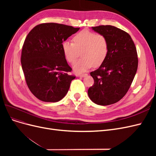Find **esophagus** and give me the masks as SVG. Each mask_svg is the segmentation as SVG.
I'll use <instances>...</instances> for the list:
<instances>
[{
    "label": "esophagus",
    "instance_id": "esophagus-1",
    "mask_svg": "<svg viewBox=\"0 0 156 156\" xmlns=\"http://www.w3.org/2000/svg\"><path fill=\"white\" fill-rule=\"evenodd\" d=\"M87 73H83V74H79V75H77V76H78V77H84L87 76Z\"/></svg>",
    "mask_w": 156,
    "mask_h": 156
}]
</instances>
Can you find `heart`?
<instances>
[{
    "mask_svg": "<svg viewBox=\"0 0 156 156\" xmlns=\"http://www.w3.org/2000/svg\"><path fill=\"white\" fill-rule=\"evenodd\" d=\"M73 41H64L62 49L64 57L68 62L74 63L80 53L82 58L73 65L76 73H81L88 69L98 67L106 59L108 53V42L107 37L101 34L83 30L73 37Z\"/></svg>",
    "mask_w": 156,
    "mask_h": 156,
    "instance_id": "obj_1",
    "label": "heart"
}]
</instances>
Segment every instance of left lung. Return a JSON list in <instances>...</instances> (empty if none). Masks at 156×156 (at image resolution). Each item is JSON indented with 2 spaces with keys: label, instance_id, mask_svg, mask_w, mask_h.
Listing matches in <instances>:
<instances>
[{
  "label": "left lung",
  "instance_id": "obj_1",
  "mask_svg": "<svg viewBox=\"0 0 156 156\" xmlns=\"http://www.w3.org/2000/svg\"><path fill=\"white\" fill-rule=\"evenodd\" d=\"M104 35L108 53L100 68L90 72L94 80L88 95L96 104L108 105L120 101L128 91L138 67L137 53L130 35L111 25L92 27Z\"/></svg>",
  "mask_w": 156,
  "mask_h": 156
}]
</instances>
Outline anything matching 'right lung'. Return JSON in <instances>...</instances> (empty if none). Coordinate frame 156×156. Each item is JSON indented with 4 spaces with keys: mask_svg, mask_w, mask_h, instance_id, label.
Here are the masks:
<instances>
[{
    "mask_svg": "<svg viewBox=\"0 0 156 156\" xmlns=\"http://www.w3.org/2000/svg\"><path fill=\"white\" fill-rule=\"evenodd\" d=\"M79 29L48 23L36 26L28 34L21 62L27 86L40 100L57 102L68 93L75 76L68 74L72 69L64 57L62 44Z\"/></svg>",
    "mask_w": 156,
    "mask_h": 156,
    "instance_id": "obj_1",
    "label": "right lung"
}]
</instances>
